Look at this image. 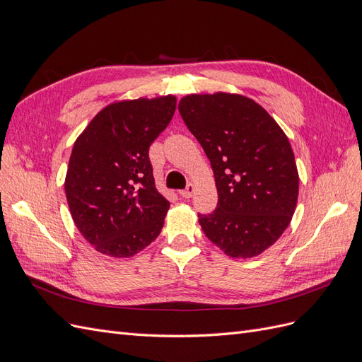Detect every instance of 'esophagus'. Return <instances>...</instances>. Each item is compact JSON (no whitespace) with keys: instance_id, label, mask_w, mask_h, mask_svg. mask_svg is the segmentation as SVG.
<instances>
[{"instance_id":"34e87169","label":"esophagus","mask_w":362,"mask_h":362,"mask_svg":"<svg viewBox=\"0 0 362 362\" xmlns=\"http://www.w3.org/2000/svg\"><path fill=\"white\" fill-rule=\"evenodd\" d=\"M193 192H194V185L193 184H187V187H185L184 190L180 192V194L182 196L184 199H190L193 196Z\"/></svg>"}]
</instances>
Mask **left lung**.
Listing matches in <instances>:
<instances>
[{"label": "left lung", "mask_w": 362, "mask_h": 362, "mask_svg": "<svg viewBox=\"0 0 362 362\" xmlns=\"http://www.w3.org/2000/svg\"><path fill=\"white\" fill-rule=\"evenodd\" d=\"M180 115L211 163L217 206L199 214L204 234L233 258H250L286 231L299 175L287 136L264 108L242 95H189Z\"/></svg>", "instance_id": "1"}]
</instances>
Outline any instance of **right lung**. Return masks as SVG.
I'll list each match as a JSON object with an SVG mask.
<instances>
[{
  "mask_svg": "<svg viewBox=\"0 0 362 362\" xmlns=\"http://www.w3.org/2000/svg\"><path fill=\"white\" fill-rule=\"evenodd\" d=\"M177 98L107 105L75 140L64 192L74 223L98 252L129 258L158 237L169 201L156 189L149 146Z\"/></svg>",
  "mask_w": 362,
  "mask_h": 362,
  "instance_id": "add662e5",
  "label": "right lung"
}]
</instances>
